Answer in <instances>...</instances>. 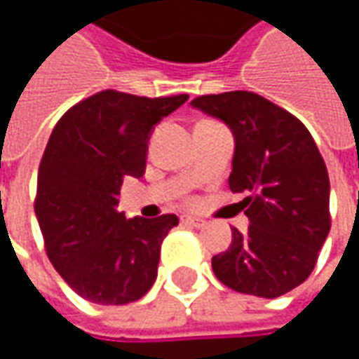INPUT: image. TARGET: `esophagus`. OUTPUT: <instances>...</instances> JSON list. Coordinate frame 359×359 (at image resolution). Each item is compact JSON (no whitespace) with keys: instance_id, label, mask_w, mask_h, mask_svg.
Masks as SVG:
<instances>
[{"instance_id":"obj_1","label":"esophagus","mask_w":359,"mask_h":359,"mask_svg":"<svg viewBox=\"0 0 359 359\" xmlns=\"http://www.w3.org/2000/svg\"><path fill=\"white\" fill-rule=\"evenodd\" d=\"M182 224H186V226H194V228H201L205 222H203V219H198V217H194V215H182Z\"/></svg>"}]
</instances>
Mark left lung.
Wrapping results in <instances>:
<instances>
[{"mask_svg":"<svg viewBox=\"0 0 359 359\" xmlns=\"http://www.w3.org/2000/svg\"><path fill=\"white\" fill-rule=\"evenodd\" d=\"M228 126L236 151L229 189L248 194L243 236L212 257L215 278L240 294L278 297L308 280L330 233V177L308 128L252 91L200 95L191 102Z\"/></svg>","mask_w":359,"mask_h":359,"instance_id":"8db88e82","label":"left lung"}]
</instances>
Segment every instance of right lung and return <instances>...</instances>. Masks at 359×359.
Wrapping results in <instances>:
<instances>
[{"label": "right lung", "instance_id": "add662e5", "mask_svg": "<svg viewBox=\"0 0 359 359\" xmlns=\"http://www.w3.org/2000/svg\"><path fill=\"white\" fill-rule=\"evenodd\" d=\"M105 90L69 107L49 135L37 172L35 215L49 262L93 304L123 306L149 292L159 250L177 215L118 212L123 177L145 173L154 126L187 102Z\"/></svg>", "mask_w": 359, "mask_h": 359}]
</instances>
